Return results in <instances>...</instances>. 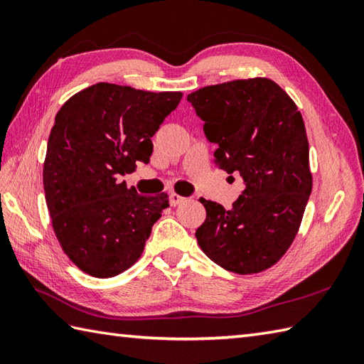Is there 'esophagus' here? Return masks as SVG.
<instances>
[{
  "instance_id": "obj_1",
  "label": "esophagus",
  "mask_w": 364,
  "mask_h": 364,
  "mask_svg": "<svg viewBox=\"0 0 364 364\" xmlns=\"http://www.w3.org/2000/svg\"><path fill=\"white\" fill-rule=\"evenodd\" d=\"M183 202H186V198L184 197H181L180 194H170V205L172 206H176V205H180V203H183Z\"/></svg>"
}]
</instances>
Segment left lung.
<instances>
[{"label":"left lung","mask_w":364,"mask_h":364,"mask_svg":"<svg viewBox=\"0 0 364 364\" xmlns=\"http://www.w3.org/2000/svg\"><path fill=\"white\" fill-rule=\"evenodd\" d=\"M218 144L214 164L237 172L245 189L231 210L200 198L206 219L200 249L239 275L277 264L297 236L313 189L310 145L296 103L269 78L235 80L188 95Z\"/></svg>","instance_id":"8db88e82"}]
</instances>
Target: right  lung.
Here are the masks:
<instances>
[{"label":"right lung","instance_id":"right-lung-1","mask_svg":"<svg viewBox=\"0 0 364 364\" xmlns=\"http://www.w3.org/2000/svg\"><path fill=\"white\" fill-rule=\"evenodd\" d=\"M181 97L97 82L56 114L43 162L45 200L54 235L82 272L111 278L141 258L168 196H139L120 178L150 161L151 137Z\"/></svg>","mask_w":364,"mask_h":364}]
</instances>
